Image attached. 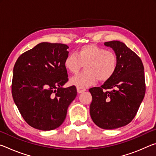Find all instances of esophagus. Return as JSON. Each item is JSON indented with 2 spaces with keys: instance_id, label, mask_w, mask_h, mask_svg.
Listing matches in <instances>:
<instances>
[{
  "instance_id": "esophagus-1",
  "label": "esophagus",
  "mask_w": 156,
  "mask_h": 156,
  "mask_svg": "<svg viewBox=\"0 0 156 156\" xmlns=\"http://www.w3.org/2000/svg\"><path fill=\"white\" fill-rule=\"evenodd\" d=\"M85 91H86V89H84V88L80 87H77V91H78V93L81 94V93H83V92Z\"/></svg>"
}]
</instances>
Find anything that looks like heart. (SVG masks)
<instances>
[{"label": "heart", "instance_id": "b5f03b06", "mask_svg": "<svg viewBox=\"0 0 156 156\" xmlns=\"http://www.w3.org/2000/svg\"><path fill=\"white\" fill-rule=\"evenodd\" d=\"M84 65V72L71 78L70 83L80 87L109 80L118 68V57L114 52L95 44H87L79 48L76 54L66 56L64 66L71 73L76 74Z\"/></svg>", "mask_w": 156, "mask_h": 156}]
</instances>
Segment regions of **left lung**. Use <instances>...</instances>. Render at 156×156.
Returning a JSON list of instances; mask_svg holds the SVG:
<instances>
[{
	"instance_id": "1",
	"label": "left lung",
	"mask_w": 156,
	"mask_h": 156,
	"mask_svg": "<svg viewBox=\"0 0 156 156\" xmlns=\"http://www.w3.org/2000/svg\"><path fill=\"white\" fill-rule=\"evenodd\" d=\"M118 57V68L112 78L100 87L89 89L90 115L100 128L113 129L130 123L144 97V66L140 57L125 43L105 42Z\"/></svg>"
}]
</instances>
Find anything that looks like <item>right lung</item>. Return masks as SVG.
Returning <instances> with one entry per match:
<instances>
[{"label": "right lung", "mask_w": 156, "mask_h": 156, "mask_svg": "<svg viewBox=\"0 0 156 156\" xmlns=\"http://www.w3.org/2000/svg\"><path fill=\"white\" fill-rule=\"evenodd\" d=\"M67 44L41 43L23 53L16 62L12 84L14 101L29 125L49 131L62 125L75 99V86L68 81L64 60Z\"/></svg>", "instance_id": "obj_1"}]
</instances>
